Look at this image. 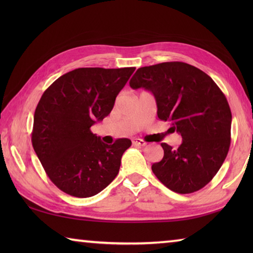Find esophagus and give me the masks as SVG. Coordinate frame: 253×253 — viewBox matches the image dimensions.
<instances>
[{
  "label": "esophagus",
  "instance_id": "34e87169",
  "mask_svg": "<svg viewBox=\"0 0 253 253\" xmlns=\"http://www.w3.org/2000/svg\"><path fill=\"white\" fill-rule=\"evenodd\" d=\"M131 143H132V145H136V146H145V145H146V142H145L144 139H140V138H132Z\"/></svg>",
  "mask_w": 253,
  "mask_h": 253
}]
</instances>
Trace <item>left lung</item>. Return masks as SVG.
<instances>
[{"label":"left lung","instance_id":"8db88e82","mask_svg":"<svg viewBox=\"0 0 253 253\" xmlns=\"http://www.w3.org/2000/svg\"><path fill=\"white\" fill-rule=\"evenodd\" d=\"M129 85L152 91L158 118L172 123L183 138L175 149L161 144L164 157L152 165L153 173L176 193L201 190L219 172L230 148L232 114L224 93L205 72L179 61L139 68Z\"/></svg>","mask_w":253,"mask_h":253}]
</instances>
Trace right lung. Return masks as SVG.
Wrapping results in <instances>:
<instances>
[{"label":"right lung","mask_w":253,"mask_h":253,"mask_svg":"<svg viewBox=\"0 0 253 253\" xmlns=\"http://www.w3.org/2000/svg\"><path fill=\"white\" fill-rule=\"evenodd\" d=\"M134 71V67L78 68L43 92L34 111L31 140L46 175L59 190L76 198H90L117 176L130 139L107 145L90 128L110 114Z\"/></svg>","instance_id":"add662e5"}]
</instances>
